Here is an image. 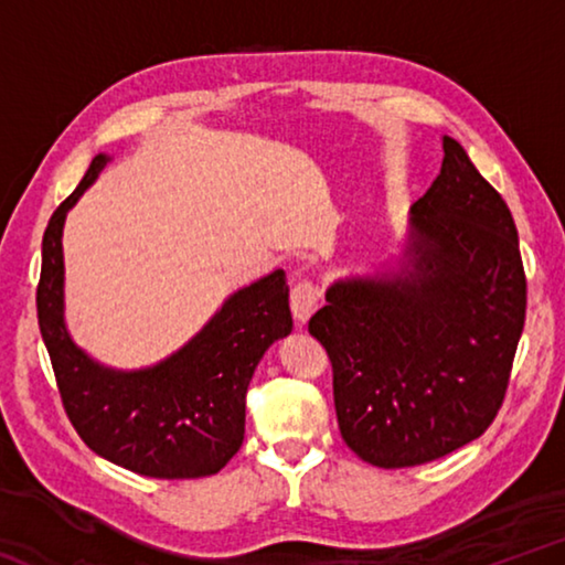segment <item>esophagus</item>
Returning a JSON list of instances; mask_svg holds the SVG:
<instances>
[{
  "instance_id": "obj_1",
  "label": "esophagus",
  "mask_w": 565,
  "mask_h": 565,
  "mask_svg": "<svg viewBox=\"0 0 565 565\" xmlns=\"http://www.w3.org/2000/svg\"><path fill=\"white\" fill-rule=\"evenodd\" d=\"M319 301H321V289L313 281H299L291 289V311H294V319L301 323L311 319V313L319 309Z\"/></svg>"
}]
</instances>
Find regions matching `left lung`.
I'll use <instances>...</instances> for the list:
<instances>
[{
    "label": "left lung",
    "instance_id": "8db88e82",
    "mask_svg": "<svg viewBox=\"0 0 565 565\" xmlns=\"http://www.w3.org/2000/svg\"><path fill=\"white\" fill-rule=\"evenodd\" d=\"M525 321L513 216L456 139L411 206L394 266L341 276L309 333L333 369L339 428L379 468L436 461L499 414Z\"/></svg>",
    "mask_w": 565,
    "mask_h": 565
}]
</instances>
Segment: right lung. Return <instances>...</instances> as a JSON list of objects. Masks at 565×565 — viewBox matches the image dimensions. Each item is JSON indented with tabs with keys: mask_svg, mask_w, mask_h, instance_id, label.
<instances>
[{
	"mask_svg": "<svg viewBox=\"0 0 565 565\" xmlns=\"http://www.w3.org/2000/svg\"><path fill=\"white\" fill-rule=\"evenodd\" d=\"M109 161V154L92 159L42 238L36 317L64 411L94 454L134 473H218L244 441L248 381L266 349L291 333L286 274L276 269L234 291L194 339L154 366L121 371L92 359L64 323L62 234L66 212Z\"/></svg>",
	"mask_w": 565,
	"mask_h": 565,
	"instance_id": "1",
	"label": "right lung"
}]
</instances>
